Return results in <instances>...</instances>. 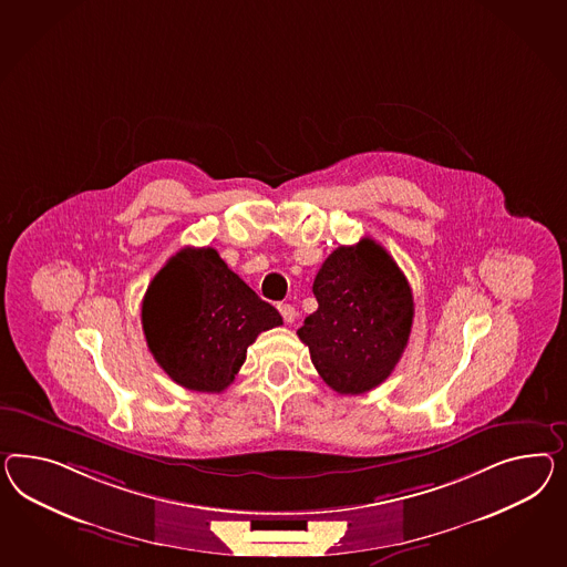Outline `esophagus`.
<instances>
[{
    "mask_svg": "<svg viewBox=\"0 0 567 567\" xmlns=\"http://www.w3.org/2000/svg\"><path fill=\"white\" fill-rule=\"evenodd\" d=\"M278 311H280L282 320L287 323H292L297 320V309H295L291 303H280V306H278Z\"/></svg>",
    "mask_w": 567,
    "mask_h": 567,
    "instance_id": "34e87169",
    "label": "esophagus"
}]
</instances>
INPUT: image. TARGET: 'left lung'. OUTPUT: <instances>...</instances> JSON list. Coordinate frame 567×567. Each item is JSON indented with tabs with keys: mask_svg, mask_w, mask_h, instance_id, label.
<instances>
[{
	"mask_svg": "<svg viewBox=\"0 0 567 567\" xmlns=\"http://www.w3.org/2000/svg\"><path fill=\"white\" fill-rule=\"evenodd\" d=\"M318 309L297 330L311 363L338 394H365L388 380L413 328L411 285L373 239L340 245L313 280Z\"/></svg>",
	"mask_w": 567,
	"mask_h": 567,
	"instance_id": "8db88e82",
	"label": "left lung"
}]
</instances>
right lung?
Returning a JSON list of instances; mask_svg holds the SVG:
<instances>
[{"instance_id":"add662e5","label":"right lung","mask_w":567,"mask_h":567,"mask_svg":"<svg viewBox=\"0 0 567 567\" xmlns=\"http://www.w3.org/2000/svg\"><path fill=\"white\" fill-rule=\"evenodd\" d=\"M282 323L213 247H184L154 276L142 328L154 361L194 392H223L260 332Z\"/></svg>"}]
</instances>
